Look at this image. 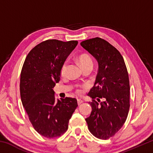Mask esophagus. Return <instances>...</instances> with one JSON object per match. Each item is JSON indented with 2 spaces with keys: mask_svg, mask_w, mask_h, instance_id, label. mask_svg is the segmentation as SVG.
Masks as SVG:
<instances>
[{
  "mask_svg": "<svg viewBox=\"0 0 153 153\" xmlns=\"http://www.w3.org/2000/svg\"><path fill=\"white\" fill-rule=\"evenodd\" d=\"M82 102H83V100H82L77 99V104H78V105H79L80 104H82Z\"/></svg>",
  "mask_w": 153,
  "mask_h": 153,
  "instance_id": "obj_1",
  "label": "esophagus"
}]
</instances>
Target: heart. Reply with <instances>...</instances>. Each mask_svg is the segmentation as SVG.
Listing matches in <instances>:
<instances>
[{
	"label": "heart",
	"mask_w": 153,
	"mask_h": 153,
	"mask_svg": "<svg viewBox=\"0 0 153 153\" xmlns=\"http://www.w3.org/2000/svg\"><path fill=\"white\" fill-rule=\"evenodd\" d=\"M77 60L80 65L82 67H85L87 66H93V62L90 56L86 54H83V55H79L77 58ZM67 67H68V63L67 61H64L63 64L61 65L60 69V74L61 76H65L66 75ZM83 92V90L81 87H78L76 89V93L78 94H82Z\"/></svg>",
	"instance_id": "1"
}]
</instances>
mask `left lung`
Segmentation results:
<instances>
[{
    "label": "left lung",
    "mask_w": 153,
    "mask_h": 153,
    "mask_svg": "<svg viewBox=\"0 0 153 153\" xmlns=\"http://www.w3.org/2000/svg\"><path fill=\"white\" fill-rule=\"evenodd\" d=\"M80 45L97 59L98 70L94 86L88 94L92 112L86 119L92 135L107 140L122 128L129 109V81L127 67L121 53L100 38L86 40ZM103 100L100 104L95 100Z\"/></svg>",
    "instance_id": "left-lung-1"
}]
</instances>
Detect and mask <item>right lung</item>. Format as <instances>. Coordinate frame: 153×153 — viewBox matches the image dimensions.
I'll return each instance as SVG.
<instances>
[{
    "label": "right lung",
    "instance_id": "add662e5",
    "mask_svg": "<svg viewBox=\"0 0 153 153\" xmlns=\"http://www.w3.org/2000/svg\"><path fill=\"white\" fill-rule=\"evenodd\" d=\"M78 42L43 41L30 51L20 77L22 105L33 128L48 138L61 136L77 107L75 98L55 100L53 88L60 80L61 65Z\"/></svg>",
    "mask_w": 153,
    "mask_h": 153
}]
</instances>
